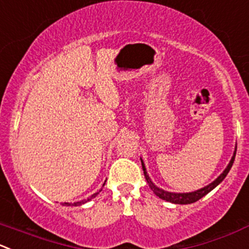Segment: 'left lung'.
I'll return each instance as SVG.
<instances>
[{
  "label": "left lung",
  "instance_id": "1",
  "mask_svg": "<svg viewBox=\"0 0 249 249\" xmlns=\"http://www.w3.org/2000/svg\"><path fill=\"white\" fill-rule=\"evenodd\" d=\"M236 148H237V147H235V151H233L232 157H231L230 161H229V164H228V166H226V168H225V170H224L223 173H221L220 175H219L218 178H216L215 180L213 181V182H211V183H209V185L204 186V187H202V189L196 190V191L183 192V194H180V192H169V191H165V190L160 189V187H158V186H157V185H154V182L151 180V178H149V176H148V174H147L146 166H144L143 160H142V158H140V159H141L142 169H143V174H144V178H146V180H147V183H148L149 187H151V190H152V191H153V194L156 195V196H158L159 198L164 199V201L170 202V203H175V204H191V203H195V202H197V201H198V199H201L202 197L206 196L207 194H209V192H211L212 190L215 189L216 186H218L219 183H220L221 181H223L224 178H226V175H228L229 171H230L231 166H232L233 160H235Z\"/></svg>",
  "mask_w": 249,
  "mask_h": 249
}]
</instances>
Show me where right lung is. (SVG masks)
<instances>
[{
    "instance_id": "obj_1",
    "label": "right lung",
    "mask_w": 249,
    "mask_h": 249,
    "mask_svg": "<svg viewBox=\"0 0 249 249\" xmlns=\"http://www.w3.org/2000/svg\"><path fill=\"white\" fill-rule=\"evenodd\" d=\"M105 183H106V181H105ZM105 183H103V186H105ZM101 191H102V189H101L100 191H98V192H96V194H93L92 196L90 197V198H88V199H84V201H80V202H74V203H67V202H64V203H63V206H67V207H71H71H78V206H81V204L86 203V202H88V201H91V199H92V198H95V197L97 196V195L100 194Z\"/></svg>"
}]
</instances>
